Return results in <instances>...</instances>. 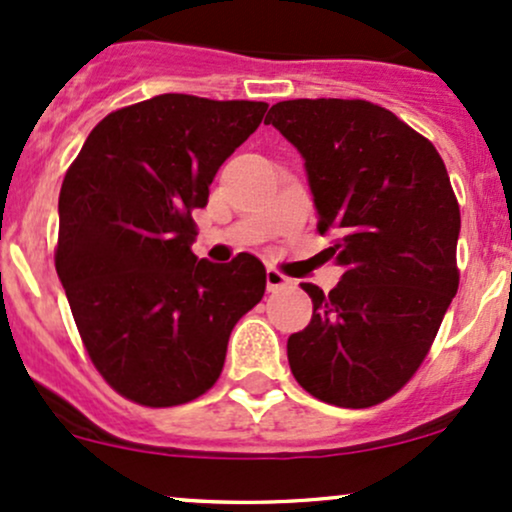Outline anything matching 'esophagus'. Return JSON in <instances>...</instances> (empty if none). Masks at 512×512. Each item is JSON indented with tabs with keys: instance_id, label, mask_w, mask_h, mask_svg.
<instances>
[{
	"instance_id": "esophagus-1",
	"label": "esophagus",
	"mask_w": 512,
	"mask_h": 512,
	"mask_svg": "<svg viewBox=\"0 0 512 512\" xmlns=\"http://www.w3.org/2000/svg\"><path fill=\"white\" fill-rule=\"evenodd\" d=\"M293 281L289 279V276H284L279 272V269L269 267L267 269V291H281L286 289V286H291Z\"/></svg>"
}]
</instances>
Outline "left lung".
I'll return each mask as SVG.
<instances>
[{
    "mask_svg": "<svg viewBox=\"0 0 512 512\" xmlns=\"http://www.w3.org/2000/svg\"><path fill=\"white\" fill-rule=\"evenodd\" d=\"M272 125L303 156L320 233L344 269L313 284V320L291 334L293 378L327 404L363 409L392 397L421 366L457 293L460 207L436 146L368 101L298 98Z\"/></svg>",
    "mask_w": 512,
    "mask_h": 512,
    "instance_id": "8db88e82",
    "label": "left lung"
}]
</instances>
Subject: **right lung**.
Masks as SVG:
<instances>
[{"mask_svg": "<svg viewBox=\"0 0 512 512\" xmlns=\"http://www.w3.org/2000/svg\"><path fill=\"white\" fill-rule=\"evenodd\" d=\"M267 103L163 93L93 127L60 190L55 267L93 366L144 407L197 399L236 322L264 296L255 255L192 252V209Z\"/></svg>", "mask_w": 512, "mask_h": 512, "instance_id": "obj_1", "label": "right lung"}]
</instances>
